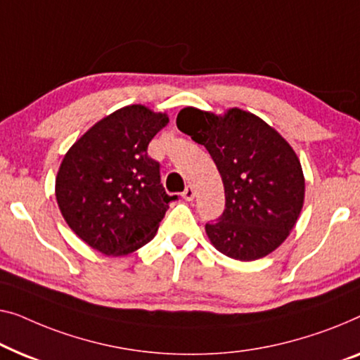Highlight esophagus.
Wrapping results in <instances>:
<instances>
[{
    "label": "esophagus",
    "mask_w": 360,
    "mask_h": 360,
    "mask_svg": "<svg viewBox=\"0 0 360 360\" xmlns=\"http://www.w3.org/2000/svg\"><path fill=\"white\" fill-rule=\"evenodd\" d=\"M195 195H196V193H195V188H193V186H186V188H185V191H184V198H185V200L186 201H193V198H195Z\"/></svg>",
    "instance_id": "1"
}]
</instances>
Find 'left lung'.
Listing matches in <instances>:
<instances>
[{
    "label": "left lung",
    "mask_w": 360,
    "mask_h": 360,
    "mask_svg": "<svg viewBox=\"0 0 360 360\" xmlns=\"http://www.w3.org/2000/svg\"><path fill=\"white\" fill-rule=\"evenodd\" d=\"M176 127L205 146L221 174L226 210L206 224L211 243L240 262L274 252L304 206V172L289 143L240 108L214 115L186 107L176 117Z\"/></svg>",
    "instance_id": "8db88e82"
}]
</instances>
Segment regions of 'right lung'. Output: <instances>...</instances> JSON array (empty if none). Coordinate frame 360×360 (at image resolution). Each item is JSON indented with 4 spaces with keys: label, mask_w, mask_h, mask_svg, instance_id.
Instances as JSON below:
<instances>
[{
    "label": "right lung",
    "mask_w": 360,
    "mask_h": 360,
    "mask_svg": "<svg viewBox=\"0 0 360 360\" xmlns=\"http://www.w3.org/2000/svg\"><path fill=\"white\" fill-rule=\"evenodd\" d=\"M165 113L128 105L97 122L68 150L56 175V201L81 240L108 257L150 242L169 210L160 164L148 146Z\"/></svg>",
    "instance_id": "add662e5"
}]
</instances>
